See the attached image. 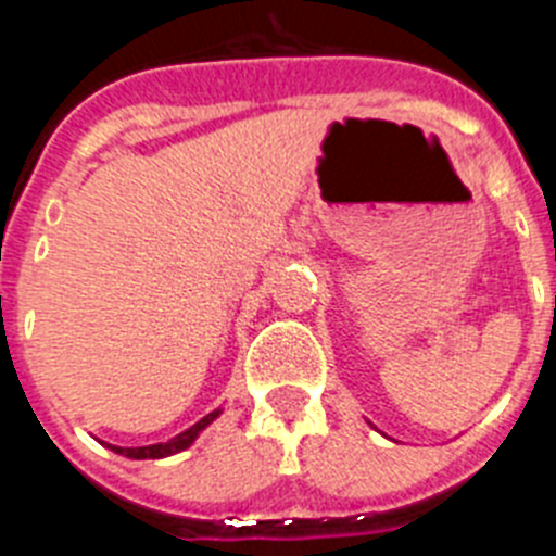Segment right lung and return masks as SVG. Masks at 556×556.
I'll return each instance as SVG.
<instances>
[{
  "mask_svg": "<svg viewBox=\"0 0 556 556\" xmlns=\"http://www.w3.org/2000/svg\"><path fill=\"white\" fill-rule=\"evenodd\" d=\"M217 415L219 412H211V415H205L203 420H198L194 426H189L186 431H180L178 437H172L169 443L144 445V448H116V445H108V448H113L116 454H122V456H130V459H161V456H172V454H178V451L189 448V445L194 443V437H198L200 431H203L205 426H208Z\"/></svg>",
  "mask_w": 556,
  "mask_h": 556,
  "instance_id": "obj_1",
  "label": "right lung"
}]
</instances>
